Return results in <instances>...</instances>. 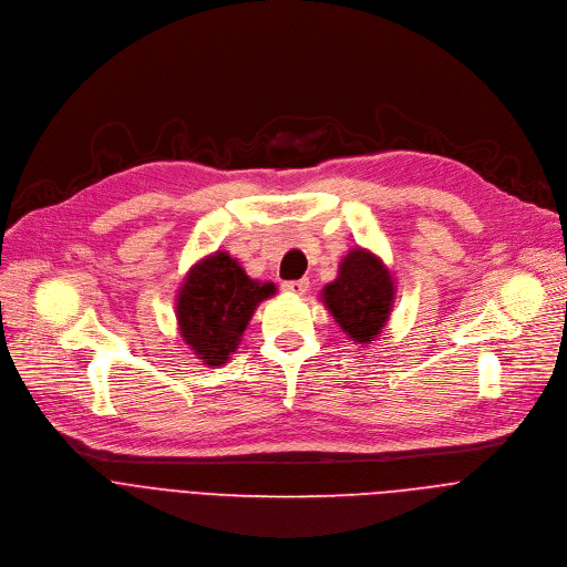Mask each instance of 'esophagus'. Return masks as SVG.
Instances as JSON below:
<instances>
[{"label": "esophagus", "instance_id": "1", "mask_svg": "<svg viewBox=\"0 0 567 567\" xmlns=\"http://www.w3.org/2000/svg\"><path fill=\"white\" fill-rule=\"evenodd\" d=\"M307 287H309V280H307V278L282 282V289H285L287 293H293V296H302V293L307 291Z\"/></svg>", "mask_w": 567, "mask_h": 567}]
</instances>
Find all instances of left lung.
<instances>
[{
    "instance_id": "obj_1",
    "label": "left lung",
    "mask_w": 567,
    "mask_h": 567,
    "mask_svg": "<svg viewBox=\"0 0 567 567\" xmlns=\"http://www.w3.org/2000/svg\"><path fill=\"white\" fill-rule=\"evenodd\" d=\"M392 298L394 285L388 269L365 249H352L339 267V278L322 289V302L357 343H370L379 337Z\"/></svg>"
}]
</instances>
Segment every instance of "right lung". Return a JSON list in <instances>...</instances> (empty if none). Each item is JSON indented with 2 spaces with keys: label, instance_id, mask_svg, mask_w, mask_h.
I'll return each mask as SVG.
<instances>
[{
  "label": "right lung",
  "instance_id": "right-lung-1",
  "mask_svg": "<svg viewBox=\"0 0 567 567\" xmlns=\"http://www.w3.org/2000/svg\"><path fill=\"white\" fill-rule=\"evenodd\" d=\"M276 293L271 282L251 280L226 254L195 265L177 296L182 339L208 365H221L241 341L256 307Z\"/></svg>",
  "mask_w": 567,
  "mask_h": 567
}]
</instances>
